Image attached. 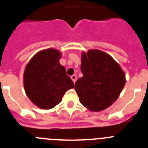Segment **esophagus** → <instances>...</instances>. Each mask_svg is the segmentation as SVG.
<instances>
[{
    "label": "esophagus",
    "mask_w": 148,
    "mask_h": 148,
    "mask_svg": "<svg viewBox=\"0 0 148 148\" xmlns=\"http://www.w3.org/2000/svg\"><path fill=\"white\" fill-rule=\"evenodd\" d=\"M71 79H72V81L74 82H75L77 81V76H76L75 74H74V75L71 76Z\"/></svg>",
    "instance_id": "esophagus-1"
}]
</instances>
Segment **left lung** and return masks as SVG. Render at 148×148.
Listing matches in <instances>:
<instances>
[{
	"label": "left lung",
	"instance_id": "1",
	"mask_svg": "<svg viewBox=\"0 0 148 148\" xmlns=\"http://www.w3.org/2000/svg\"><path fill=\"white\" fill-rule=\"evenodd\" d=\"M83 77L75 83L79 102L90 111L99 112L113 104L125 84V74L111 56L97 49L82 54Z\"/></svg>",
	"mask_w": 148,
	"mask_h": 148
}]
</instances>
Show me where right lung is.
Returning <instances> with one entry per match:
<instances>
[{
    "label": "right lung",
    "instance_id": "1",
    "mask_svg": "<svg viewBox=\"0 0 148 148\" xmlns=\"http://www.w3.org/2000/svg\"><path fill=\"white\" fill-rule=\"evenodd\" d=\"M61 57L56 49H45L34 55L26 65L23 74L25 92L39 108H53L62 102L65 92L74 88V82L59 63Z\"/></svg>",
    "mask_w": 148,
    "mask_h": 148
}]
</instances>
